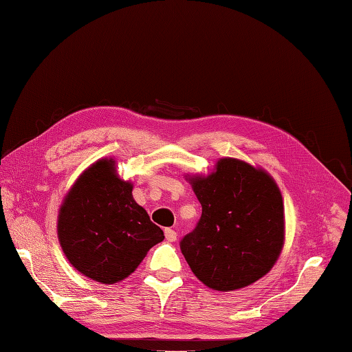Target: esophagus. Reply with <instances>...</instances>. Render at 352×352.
<instances>
[{"mask_svg":"<svg viewBox=\"0 0 352 352\" xmlns=\"http://www.w3.org/2000/svg\"><path fill=\"white\" fill-rule=\"evenodd\" d=\"M164 235H166V240L168 241H175L177 240V232L174 229H164Z\"/></svg>","mask_w":352,"mask_h":352,"instance_id":"34e87169","label":"esophagus"}]
</instances>
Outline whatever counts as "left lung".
Wrapping results in <instances>:
<instances>
[{"instance_id": "1", "label": "left lung", "mask_w": 352, "mask_h": 352, "mask_svg": "<svg viewBox=\"0 0 352 352\" xmlns=\"http://www.w3.org/2000/svg\"><path fill=\"white\" fill-rule=\"evenodd\" d=\"M201 203L197 228L180 243L195 277L229 292L257 282L285 245V206L265 169L225 157L208 175H186Z\"/></svg>"}]
</instances>
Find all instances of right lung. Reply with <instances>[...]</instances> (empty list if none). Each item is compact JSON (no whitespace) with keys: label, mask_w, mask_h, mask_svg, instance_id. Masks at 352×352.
Segmentation results:
<instances>
[{"label":"right lung","mask_w":352,"mask_h":352,"mask_svg":"<svg viewBox=\"0 0 352 352\" xmlns=\"http://www.w3.org/2000/svg\"><path fill=\"white\" fill-rule=\"evenodd\" d=\"M133 184L120 178L117 162L101 158L82 172L58 210V240L69 263L103 285L118 283L137 270L162 229L133 200Z\"/></svg>","instance_id":"obj_1"}]
</instances>
